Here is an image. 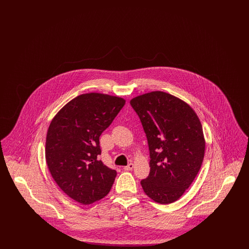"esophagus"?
<instances>
[{
  "label": "esophagus",
  "instance_id": "esophagus-1",
  "mask_svg": "<svg viewBox=\"0 0 249 249\" xmlns=\"http://www.w3.org/2000/svg\"><path fill=\"white\" fill-rule=\"evenodd\" d=\"M132 168H133V163H129L128 165L123 167V169L125 171H130V170H132Z\"/></svg>",
  "mask_w": 249,
  "mask_h": 249
}]
</instances>
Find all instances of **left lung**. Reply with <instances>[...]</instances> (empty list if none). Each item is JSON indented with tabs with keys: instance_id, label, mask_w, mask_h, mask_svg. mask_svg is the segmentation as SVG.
<instances>
[{
	"instance_id": "obj_1",
	"label": "left lung",
	"mask_w": 249,
	"mask_h": 249,
	"mask_svg": "<svg viewBox=\"0 0 249 249\" xmlns=\"http://www.w3.org/2000/svg\"><path fill=\"white\" fill-rule=\"evenodd\" d=\"M148 142L150 173L141 181L153 201L168 204L189 189L204 157L201 121L191 107L173 95L152 91L130 100Z\"/></svg>"
}]
</instances>
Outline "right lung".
<instances>
[{
	"label": "right lung",
	"mask_w": 249,
	"mask_h": 249,
	"mask_svg": "<svg viewBox=\"0 0 249 249\" xmlns=\"http://www.w3.org/2000/svg\"><path fill=\"white\" fill-rule=\"evenodd\" d=\"M124 105L119 97L86 93L72 99L52 119L46 160L57 185L72 200L90 204L111 190L117 172L99 160V138Z\"/></svg>",
	"instance_id": "right-lung-1"
}]
</instances>
